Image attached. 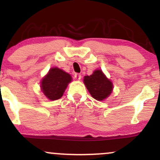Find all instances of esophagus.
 Instances as JSON below:
<instances>
[{"instance_id":"esophagus-1","label":"esophagus","mask_w":160,"mask_h":160,"mask_svg":"<svg viewBox=\"0 0 160 160\" xmlns=\"http://www.w3.org/2000/svg\"><path fill=\"white\" fill-rule=\"evenodd\" d=\"M81 74H78V73H77V74H74V78L76 79L77 80H80V79H81Z\"/></svg>"}]
</instances>
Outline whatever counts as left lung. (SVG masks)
I'll return each instance as SVG.
<instances>
[{"label": "left lung", "mask_w": 160, "mask_h": 160, "mask_svg": "<svg viewBox=\"0 0 160 160\" xmlns=\"http://www.w3.org/2000/svg\"><path fill=\"white\" fill-rule=\"evenodd\" d=\"M83 82L92 98L98 101L108 98L114 88L112 80L107 78L100 69L94 71L90 76H85Z\"/></svg>", "instance_id": "8db88e82"}]
</instances>
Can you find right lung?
<instances>
[{
  "mask_svg": "<svg viewBox=\"0 0 160 160\" xmlns=\"http://www.w3.org/2000/svg\"><path fill=\"white\" fill-rule=\"evenodd\" d=\"M72 76L58 67L50 68L40 82V88L44 95L50 100L61 98Z\"/></svg>",
  "mask_w": 160,
  "mask_h": 160,
  "instance_id": "obj_1",
  "label": "right lung"
}]
</instances>
